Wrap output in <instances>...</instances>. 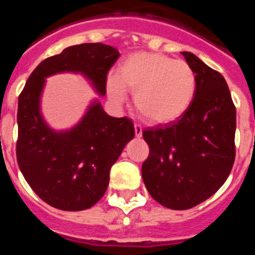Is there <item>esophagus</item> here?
<instances>
[{"mask_svg":"<svg viewBox=\"0 0 255 255\" xmlns=\"http://www.w3.org/2000/svg\"><path fill=\"white\" fill-rule=\"evenodd\" d=\"M135 135L136 137H141L142 136V128H141V125L135 124Z\"/></svg>","mask_w":255,"mask_h":255,"instance_id":"esophagus-1","label":"esophagus"}]
</instances>
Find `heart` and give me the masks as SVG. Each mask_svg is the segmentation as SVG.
Masks as SVG:
<instances>
[{
	"label": "heart",
	"instance_id": "heart-1",
	"mask_svg": "<svg viewBox=\"0 0 255 255\" xmlns=\"http://www.w3.org/2000/svg\"><path fill=\"white\" fill-rule=\"evenodd\" d=\"M108 96L114 103L133 92L136 109L153 124H164L182 117L193 103L196 76L190 65L157 52H133L107 80Z\"/></svg>",
	"mask_w": 255,
	"mask_h": 255
}]
</instances>
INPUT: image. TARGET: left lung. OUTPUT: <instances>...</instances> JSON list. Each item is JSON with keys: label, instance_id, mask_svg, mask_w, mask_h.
<instances>
[{"label": "left lung", "instance_id": "obj_1", "mask_svg": "<svg viewBox=\"0 0 255 255\" xmlns=\"http://www.w3.org/2000/svg\"><path fill=\"white\" fill-rule=\"evenodd\" d=\"M196 76L193 103L175 122L142 131L149 154L142 179L152 198L172 210H188L214 195L236 157V108L221 73L183 51Z\"/></svg>", "mask_w": 255, "mask_h": 255}]
</instances>
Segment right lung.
<instances>
[{
	"label": "right lung",
	"mask_w": 255,
	"mask_h": 255,
	"mask_svg": "<svg viewBox=\"0 0 255 255\" xmlns=\"http://www.w3.org/2000/svg\"><path fill=\"white\" fill-rule=\"evenodd\" d=\"M119 51L102 43L66 48L36 66L18 98L17 161L23 177L43 201L64 211L89 209L104 195L109 170L135 136L128 118L110 117L92 99L80 122L55 130L41 113L46 78L76 73L106 96L107 73Z\"/></svg>",
	"instance_id": "obj_1"
}]
</instances>
